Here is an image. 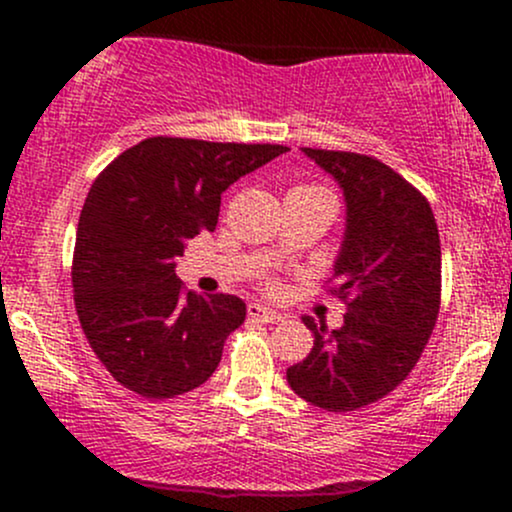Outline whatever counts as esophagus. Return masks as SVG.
<instances>
[{
    "mask_svg": "<svg viewBox=\"0 0 512 512\" xmlns=\"http://www.w3.org/2000/svg\"><path fill=\"white\" fill-rule=\"evenodd\" d=\"M247 317L257 319L262 324H277L282 322V314L275 312L270 307H262V304H247Z\"/></svg>",
    "mask_w": 512,
    "mask_h": 512,
    "instance_id": "1",
    "label": "esophagus"
}]
</instances>
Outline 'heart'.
Segmentation results:
<instances>
[{"label": "heart", "instance_id": "b5f03b06", "mask_svg": "<svg viewBox=\"0 0 512 512\" xmlns=\"http://www.w3.org/2000/svg\"><path fill=\"white\" fill-rule=\"evenodd\" d=\"M299 188H302V190H327V188H324V185H317V183H312V185H299ZM294 190H297V188H294ZM267 289H275V282H267Z\"/></svg>", "mask_w": 512, "mask_h": 512}]
</instances>
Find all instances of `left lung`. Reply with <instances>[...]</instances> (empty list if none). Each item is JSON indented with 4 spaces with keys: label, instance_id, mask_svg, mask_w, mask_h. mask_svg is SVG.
<instances>
[{
    "label": "left lung",
    "instance_id": "8db88e82",
    "mask_svg": "<svg viewBox=\"0 0 512 512\" xmlns=\"http://www.w3.org/2000/svg\"><path fill=\"white\" fill-rule=\"evenodd\" d=\"M339 180L347 235L332 297L347 314L339 329L304 317L314 347L287 369V384L324 411H356L384 399L421 359L441 309V240L426 195L394 168L349 151L302 148Z\"/></svg>",
    "mask_w": 512,
    "mask_h": 512
}]
</instances>
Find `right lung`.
Segmentation results:
<instances>
[{"label":"right lung","mask_w":512,"mask_h":512,"mask_svg":"<svg viewBox=\"0 0 512 512\" xmlns=\"http://www.w3.org/2000/svg\"><path fill=\"white\" fill-rule=\"evenodd\" d=\"M285 151L153 136L98 173L76 230L71 285L81 329L118 384L163 401L213 376L245 302L185 292L175 260L185 242L215 230L220 195L237 178Z\"/></svg>","instance_id":"obj_1"}]
</instances>
